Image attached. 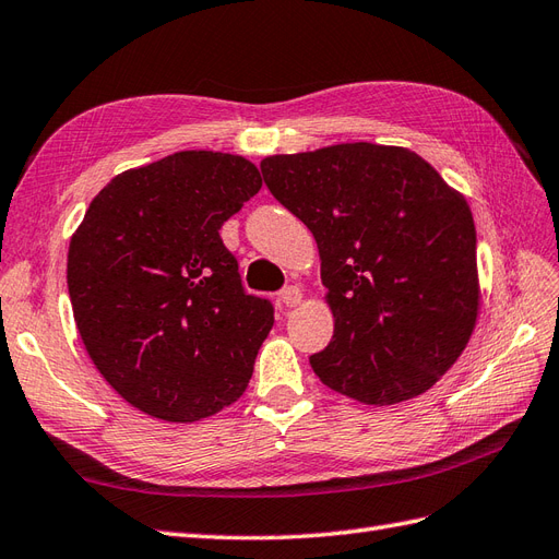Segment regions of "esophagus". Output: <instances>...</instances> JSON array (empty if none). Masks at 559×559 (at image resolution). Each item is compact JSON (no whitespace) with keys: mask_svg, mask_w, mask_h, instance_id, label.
I'll use <instances>...</instances> for the list:
<instances>
[{"mask_svg":"<svg viewBox=\"0 0 559 559\" xmlns=\"http://www.w3.org/2000/svg\"><path fill=\"white\" fill-rule=\"evenodd\" d=\"M278 301H281L283 307L293 309V307H297L299 301H301V290L297 288V285H288V288H285V290L278 295Z\"/></svg>","mask_w":559,"mask_h":559,"instance_id":"esophagus-1","label":"esophagus"}]
</instances>
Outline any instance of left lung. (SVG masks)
Returning <instances> with one entry per match:
<instances>
[{
    "mask_svg": "<svg viewBox=\"0 0 559 559\" xmlns=\"http://www.w3.org/2000/svg\"><path fill=\"white\" fill-rule=\"evenodd\" d=\"M260 168L321 252L334 334L309 358L318 379L365 405L428 391L466 348L480 305L466 199L419 154L372 142Z\"/></svg>",
    "mask_w": 559,
    "mask_h": 559,
    "instance_id": "obj_1",
    "label": "left lung"
}]
</instances>
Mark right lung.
<instances>
[{"instance_id":"add662e5","label":"right lung","mask_w":559,"mask_h":559,"mask_svg":"<svg viewBox=\"0 0 559 559\" xmlns=\"http://www.w3.org/2000/svg\"><path fill=\"white\" fill-rule=\"evenodd\" d=\"M262 187L248 158L178 152L117 175L70 241L68 290L95 368L126 403L189 424L241 397L274 325L219 229Z\"/></svg>"}]
</instances>
